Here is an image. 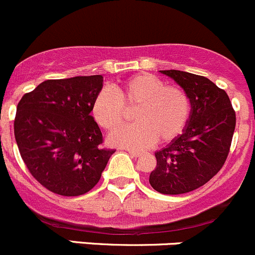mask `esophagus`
Here are the masks:
<instances>
[{
  "instance_id": "esophagus-1",
  "label": "esophagus",
  "mask_w": 255,
  "mask_h": 255,
  "mask_svg": "<svg viewBox=\"0 0 255 255\" xmlns=\"http://www.w3.org/2000/svg\"><path fill=\"white\" fill-rule=\"evenodd\" d=\"M127 151L128 152V153L131 154V156H133V157H138V156H141V154H142V152H141V151H137V149H131V148H128Z\"/></svg>"
}]
</instances>
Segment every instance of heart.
I'll list each match as a JSON object with an SVG mask.
<instances>
[{
  "label": "heart",
  "mask_w": 255,
  "mask_h": 255,
  "mask_svg": "<svg viewBox=\"0 0 255 255\" xmlns=\"http://www.w3.org/2000/svg\"><path fill=\"white\" fill-rule=\"evenodd\" d=\"M133 108L135 124L120 128L126 109ZM190 112V99L184 89L166 86L148 73L123 81L114 87V94L99 92L91 108L94 122L104 130L120 128L110 133V142L130 148H142L157 140L162 143L175 140L186 128Z\"/></svg>",
  "instance_id": "b5f03b06"
}]
</instances>
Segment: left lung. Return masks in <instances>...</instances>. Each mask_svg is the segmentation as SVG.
Masks as SVG:
<instances>
[{
    "label": "left lung",
    "instance_id": "obj_1",
    "mask_svg": "<svg viewBox=\"0 0 255 255\" xmlns=\"http://www.w3.org/2000/svg\"><path fill=\"white\" fill-rule=\"evenodd\" d=\"M159 72L184 89L191 104L184 131L154 152L157 166L149 174L154 190L178 195L203 186L224 166L235 132L236 113L227 93L209 78L178 70Z\"/></svg>",
    "mask_w": 255,
    "mask_h": 255
}]
</instances>
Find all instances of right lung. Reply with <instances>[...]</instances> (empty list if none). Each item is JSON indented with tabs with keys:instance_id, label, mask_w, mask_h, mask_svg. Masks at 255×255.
Returning a JSON list of instances; mask_svg holds the SVG:
<instances>
[{
	"instance_id": "add662e5",
	"label": "right lung",
	"mask_w": 255,
	"mask_h": 255,
	"mask_svg": "<svg viewBox=\"0 0 255 255\" xmlns=\"http://www.w3.org/2000/svg\"><path fill=\"white\" fill-rule=\"evenodd\" d=\"M103 76L48 80L17 106L14 137L30 174L50 191L78 196L91 190L115 149L104 148L91 115Z\"/></svg>"
}]
</instances>
